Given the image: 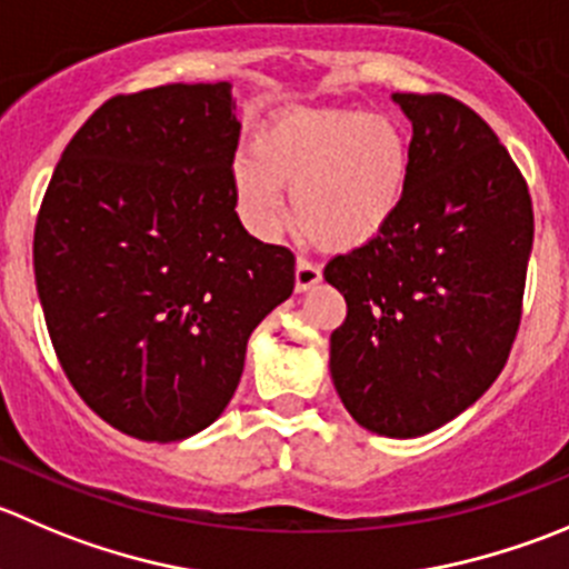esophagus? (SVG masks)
I'll return each instance as SVG.
<instances>
[{"label":"esophagus","instance_id":"34e87169","mask_svg":"<svg viewBox=\"0 0 569 569\" xmlns=\"http://www.w3.org/2000/svg\"><path fill=\"white\" fill-rule=\"evenodd\" d=\"M322 280V269L317 263H311L308 258H297L295 267V289L297 291H308Z\"/></svg>","mask_w":569,"mask_h":569}]
</instances>
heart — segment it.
<instances>
[{
    "mask_svg": "<svg viewBox=\"0 0 569 569\" xmlns=\"http://www.w3.org/2000/svg\"><path fill=\"white\" fill-rule=\"evenodd\" d=\"M406 183V132L391 116L363 110H291L236 163V194L256 233L283 228L289 189L302 233L330 250H352L383 233Z\"/></svg>",
    "mask_w": 569,
    "mask_h": 569,
    "instance_id": "obj_1",
    "label": "heart"
}]
</instances>
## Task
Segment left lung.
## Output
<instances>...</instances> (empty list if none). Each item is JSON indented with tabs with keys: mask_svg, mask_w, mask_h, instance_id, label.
Returning a JSON list of instances; mask_svg holds the SVG:
<instances>
[{
	"mask_svg": "<svg viewBox=\"0 0 569 569\" xmlns=\"http://www.w3.org/2000/svg\"><path fill=\"white\" fill-rule=\"evenodd\" d=\"M411 121L400 211L367 244L330 258L345 295L330 375L361 428L431 433L506 367L522 317L533 208L492 127L448 93H391Z\"/></svg>",
	"mask_w": 569,
	"mask_h": 569,
	"instance_id": "obj_1",
	"label": "left lung"
}]
</instances>
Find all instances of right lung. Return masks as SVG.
I'll return each instance as SVG.
<instances>
[{
	"label": "right lung",
	"mask_w": 569,
	"mask_h": 569,
	"mask_svg": "<svg viewBox=\"0 0 569 569\" xmlns=\"http://www.w3.org/2000/svg\"><path fill=\"white\" fill-rule=\"evenodd\" d=\"M230 82L119 93L54 167L32 241L66 378L116 431L180 442L213 422L247 339L295 291V256L236 213Z\"/></svg>",
	"instance_id": "right-lung-1"
}]
</instances>
